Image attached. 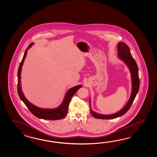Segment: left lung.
Masks as SVG:
<instances>
[{
    "label": "left lung",
    "mask_w": 157,
    "mask_h": 157,
    "mask_svg": "<svg viewBox=\"0 0 157 157\" xmlns=\"http://www.w3.org/2000/svg\"><path fill=\"white\" fill-rule=\"evenodd\" d=\"M118 57L119 58L124 61L126 64L127 67H128L131 74V80H132V91L130 98L125 106L121 109L119 112L116 113L109 114V115H104L97 113L92 110L90 107V112L94 117L98 119L103 120H108L113 119L117 117H121L126 113L130 109L131 105L132 104L133 100L136 96L139 90L140 87V80L139 77V71L136 62L133 59V57L131 54L129 47L126 44L123 42H120L118 44Z\"/></svg>",
    "instance_id": "8db88e82"
}]
</instances>
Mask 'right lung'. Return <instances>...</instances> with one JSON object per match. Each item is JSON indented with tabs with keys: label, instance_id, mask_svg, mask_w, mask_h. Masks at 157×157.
<instances>
[{
	"label": "right lung",
	"instance_id": "1",
	"mask_svg": "<svg viewBox=\"0 0 157 157\" xmlns=\"http://www.w3.org/2000/svg\"><path fill=\"white\" fill-rule=\"evenodd\" d=\"M33 43L30 44L27 47L24 54V57L20 63V64L18 67L17 76H18V84H17V91L18 95L20 97L21 100L24 102L25 104L26 105L27 108L30 110V112L33 114L35 116L43 120H57L62 119L66 116L68 110L69 103L70 102L72 97H73L74 94L77 91V90L82 87V85H77L76 86L71 88L70 90H68L67 93L64 98L62 103L60 104L59 107L54 109H43L36 107L31 103L24 96V94L22 93L21 89V74L22 65L24 64V60L26 56L27 50L33 45Z\"/></svg>",
	"mask_w": 157,
	"mask_h": 157
}]
</instances>
